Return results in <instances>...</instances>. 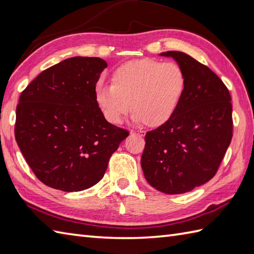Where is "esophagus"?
Listing matches in <instances>:
<instances>
[{"mask_svg": "<svg viewBox=\"0 0 254 254\" xmlns=\"http://www.w3.org/2000/svg\"><path fill=\"white\" fill-rule=\"evenodd\" d=\"M130 133H131V135H135V136H139V137H143L145 135L144 131H138V130H131Z\"/></svg>", "mask_w": 254, "mask_h": 254, "instance_id": "esophagus-1", "label": "esophagus"}]
</instances>
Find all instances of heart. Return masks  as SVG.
Wrapping results in <instances>:
<instances>
[{
    "mask_svg": "<svg viewBox=\"0 0 254 254\" xmlns=\"http://www.w3.org/2000/svg\"><path fill=\"white\" fill-rule=\"evenodd\" d=\"M186 87L187 75L179 64L146 58L117 67L110 86H97L95 98L108 121L120 123L130 103L138 122L157 127L174 117Z\"/></svg>",
    "mask_w": 254,
    "mask_h": 254,
    "instance_id": "heart-1",
    "label": "heart"
}]
</instances>
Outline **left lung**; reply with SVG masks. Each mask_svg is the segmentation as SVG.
I'll return each instance as SVG.
<instances>
[{"mask_svg": "<svg viewBox=\"0 0 254 254\" xmlns=\"http://www.w3.org/2000/svg\"><path fill=\"white\" fill-rule=\"evenodd\" d=\"M171 57L187 75V87L170 120L145 135L141 165L147 182L167 194L192 191L216 175L233 138V106L216 74L179 51Z\"/></svg>", "mask_w": 254, "mask_h": 254, "instance_id": "8db88e82", "label": "left lung"}]
</instances>
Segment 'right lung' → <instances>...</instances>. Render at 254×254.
Masks as SVG:
<instances>
[{
	"label": "right lung",
	"instance_id": "add662e5",
	"mask_svg": "<svg viewBox=\"0 0 254 254\" xmlns=\"http://www.w3.org/2000/svg\"><path fill=\"white\" fill-rule=\"evenodd\" d=\"M107 62L75 57L45 69L21 91L15 138L36 177L65 192L98 183L128 131L108 122L96 102Z\"/></svg>",
	"mask_w": 254,
	"mask_h": 254
}]
</instances>
